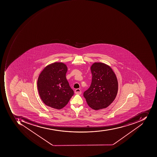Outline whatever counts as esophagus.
I'll return each mask as SVG.
<instances>
[{
	"label": "esophagus",
	"instance_id": "34e87169",
	"mask_svg": "<svg viewBox=\"0 0 157 157\" xmlns=\"http://www.w3.org/2000/svg\"><path fill=\"white\" fill-rule=\"evenodd\" d=\"M75 93L77 94H81L82 93L81 90L80 89H76L75 90Z\"/></svg>",
	"mask_w": 157,
	"mask_h": 157
}]
</instances>
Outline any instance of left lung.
Masks as SVG:
<instances>
[{
    "label": "left lung",
    "instance_id": "left-lung-1",
    "mask_svg": "<svg viewBox=\"0 0 157 157\" xmlns=\"http://www.w3.org/2000/svg\"><path fill=\"white\" fill-rule=\"evenodd\" d=\"M91 86L83 93V96L91 108L98 110L105 108L112 103L118 91L116 75L109 65L94 63L91 66Z\"/></svg>",
    "mask_w": 157,
    "mask_h": 157
}]
</instances>
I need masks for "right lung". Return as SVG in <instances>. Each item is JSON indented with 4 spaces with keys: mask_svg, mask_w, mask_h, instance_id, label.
Here are the masks:
<instances>
[{
    "mask_svg": "<svg viewBox=\"0 0 157 157\" xmlns=\"http://www.w3.org/2000/svg\"><path fill=\"white\" fill-rule=\"evenodd\" d=\"M67 67L55 62L45 67L38 77L37 87L40 98L49 107L61 109L74 95L66 77Z\"/></svg>",
    "mask_w": 157,
    "mask_h": 157,
    "instance_id": "obj_1",
    "label": "right lung"
}]
</instances>
